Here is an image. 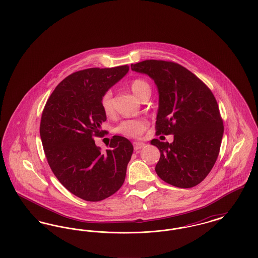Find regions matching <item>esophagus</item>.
Returning <instances> with one entry per match:
<instances>
[{"mask_svg":"<svg viewBox=\"0 0 258 258\" xmlns=\"http://www.w3.org/2000/svg\"><path fill=\"white\" fill-rule=\"evenodd\" d=\"M145 146V143H142V142H134V148H135V151H139L140 149Z\"/></svg>","mask_w":258,"mask_h":258,"instance_id":"1","label":"esophagus"}]
</instances>
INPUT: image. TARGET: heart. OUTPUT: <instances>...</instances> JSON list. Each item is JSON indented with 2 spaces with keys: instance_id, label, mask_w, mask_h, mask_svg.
<instances>
[{
  "instance_id": "b5f03b06",
  "label": "heart",
  "mask_w": 258,
  "mask_h": 258,
  "mask_svg": "<svg viewBox=\"0 0 258 258\" xmlns=\"http://www.w3.org/2000/svg\"><path fill=\"white\" fill-rule=\"evenodd\" d=\"M131 88L135 95L142 99L147 94H151V86L146 80L142 78H136L132 81ZM100 106L106 116L113 114V93L110 89L104 91L100 96ZM149 126L146 119L138 118L132 120H124L115 127V133L127 138H139L144 134Z\"/></svg>"
}]
</instances>
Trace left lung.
<instances>
[{"instance_id": "1", "label": "left lung", "mask_w": 258, "mask_h": 258, "mask_svg": "<svg viewBox=\"0 0 258 258\" xmlns=\"http://www.w3.org/2000/svg\"><path fill=\"white\" fill-rule=\"evenodd\" d=\"M132 70L154 79L160 94L156 135H174L172 143L153 139L160 158L156 172L177 187L200 184L220 154L223 122L218 102L196 74L171 61L146 60Z\"/></svg>"}]
</instances>
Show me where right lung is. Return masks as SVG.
Here are the masks:
<instances>
[{
    "label": "right lung",
    "instance_id": "right-lung-1",
    "mask_svg": "<svg viewBox=\"0 0 258 258\" xmlns=\"http://www.w3.org/2000/svg\"><path fill=\"white\" fill-rule=\"evenodd\" d=\"M127 64L91 68L67 76L55 88L41 114L39 134L50 168L69 191L86 201H100L123 184L134 146L114 135L100 152L95 137L107 133L100 96L128 72Z\"/></svg>",
    "mask_w": 258,
    "mask_h": 258
}]
</instances>
